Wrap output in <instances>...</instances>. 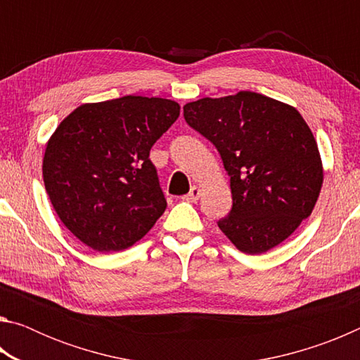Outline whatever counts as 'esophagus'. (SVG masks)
Returning <instances> with one entry per match:
<instances>
[{
  "label": "esophagus",
  "instance_id": "obj_1",
  "mask_svg": "<svg viewBox=\"0 0 360 360\" xmlns=\"http://www.w3.org/2000/svg\"><path fill=\"white\" fill-rule=\"evenodd\" d=\"M200 195H202V188L197 187V186H193L191 188V192H188L187 195H184V197H182V200H184V202L193 203V202H197V200L200 198Z\"/></svg>",
  "mask_w": 360,
  "mask_h": 360
}]
</instances>
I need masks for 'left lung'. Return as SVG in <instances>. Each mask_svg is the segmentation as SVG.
Segmentation results:
<instances>
[{
	"mask_svg": "<svg viewBox=\"0 0 360 360\" xmlns=\"http://www.w3.org/2000/svg\"><path fill=\"white\" fill-rule=\"evenodd\" d=\"M184 119L221 154L233 205L217 225L241 252L270 251L311 214L324 173L295 108L238 92L187 103Z\"/></svg>",
	"mask_w": 360,
	"mask_h": 360,
	"instance_id": "left-lung-1",
	"label": "left lung"
}]
</instances>
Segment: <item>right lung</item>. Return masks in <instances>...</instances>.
<instances>
[{
    "mask_svg": "<svg viewBox=\"0 0 360 360\" xmlns=\"http://www.w3.org/2000/svg\"><path fill=\"white\" fill-rule=\"evenodd\" d=\"M165 98L127 95L75 109L51 136L42 162L53 210L98 252L135 245L167 208L149 152L179 117Z\"/></svg>",
    "mask_w": 360,
    "mask_h": 360,
    "instance_id": "obj_1",
    "label": "right lung"
}]
</instances>
